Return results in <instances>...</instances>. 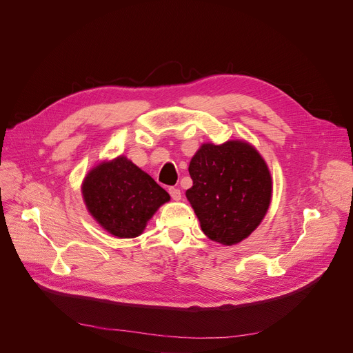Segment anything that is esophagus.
<instances>
[{"label":"esophagus","mask_w":353,"mask_h":353,"mask_svg":"<svg viewBox=\"0 0 353 353\" xmlns=\"http://www.w3.org/2000/svg\"><path fill=\"white\" fill-rule=\"evenodd\" d=\"M169 193H170V196H172V199H173L174 201L181 200V192H180L179 189H176V187H170Z\"/></svg>","instance_id":"esophagus-1"}]
</instances>
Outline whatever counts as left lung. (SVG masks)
Masks as SVG:
<instances>
[{
  "mask_svg": "<svg viewBox=\"0 0 353 353\" xmlns=\"http://www.w3.org/2000/svg\"><path fill=\"white\" fill-rule=\"evenodd\" d=\"M185 192L205 236L236 245L261 224L271 204L272 177L264 157L245 140L203 143L189 164Z\"/></svg>",
  "mask_w": 353,
  "mask_h": 353,
  "instance_id": "1",
  "label": "left lung"
}]
</instances>
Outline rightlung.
I'll use <instances>...</instances> for the list:
<instances>
[{"instance_id":"add662e5","label":"right lung","mask_w":353,"mask_h":353,"mask_svg":"<svg viewBox=\"0 0 353 353\" xmlns=\"http://www.w3.org/2000/svg\"><path fill=\"white\" fill-rule=\"evenodd\" d=\"M88 213L116 239H134L164 203L169 193L126 156L103 160L82 181Z\"/></svg>"}]
</instances>
